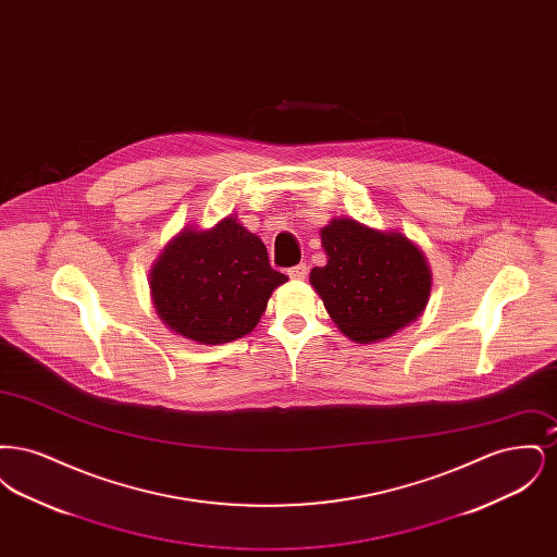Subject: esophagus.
I'll list each match as a JSON object with an SVG mask.
<instances>
[{
  "label": "esophagus",
  "instance_id": "1",
  "mask_svg": "<svg viewBox=\"0 0 557 557\" xmlns=\"http://www.w3.org/2000/svg\"><path fill=\"white\" fill-rule=\"evenodd\" d=\"M288 275L292 280H305L309 275V267H307V263H298V265L288 269Z\"/></svg>",
  "mask_w": 557,
  "mask_h": 557
}]
</instances>
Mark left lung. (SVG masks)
<instances>
[{
    "label": "left lung",
    "instance_id": "1",
    "mask_svg": "<svg viewBox=\"0 0 557 557\" xmlns=\"http://www.w3.org/2000/svg\"><path fill=\"white\" fill-rule=\"evenodd\" d=\"M321 239L327 265L311 271V284L350 341L368 345L422 315L430 269L418 246L355 219H334Z\"/></svg>",
    "mask_w": 557,
    "mask_h": 557
}]
</instances>
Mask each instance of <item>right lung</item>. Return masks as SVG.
Listing matches in <instances>:
<instances>
[{"mask_svg": "<svg viewBox=\"0 0 557 557\" xmlns=\"http://www.w3.org/2000/svg\"><path fill=\"white\" fill-rule=\"evenodd\" d=\"M288 277L269 265L265 244L223 219L211 232H182L150 273L160 319L202 345H223L255 330L271 292Z\"/></svg>", "mask_w": 557, "mask_h": 557, "instance_id": "obj_1", "label": "right lung"}]
</instances>
